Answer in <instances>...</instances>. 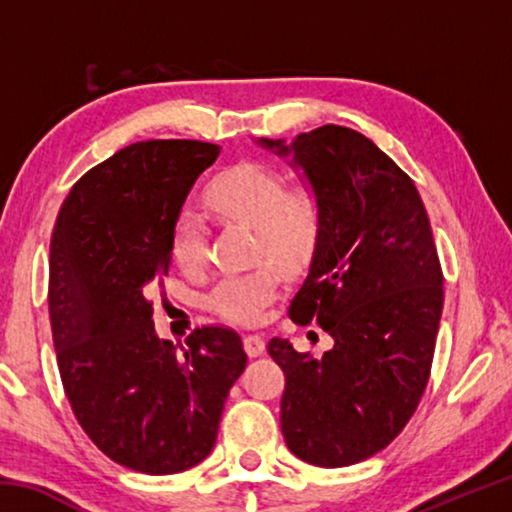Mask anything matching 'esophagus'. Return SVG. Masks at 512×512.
Returning a JSON list of instances; mask_svg holds the SVG:
<instances>
[{
    "instance_id": "obj_1",
    "label": "esophagus",
    "mask_w": 512,
    "mask_h": 512,
    "mask_svg": "<svg viewBox=\"0 0 512 512\" xmlns=\"http://www.w3.org/2000/svg\"><path fill=\"white\" fill-rule=\"evenodd\" d=\"M244 348L250 357H259L264 352V339L262 334H246L244 336Z\"/></svg>"
}]
</instances>
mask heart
I'll return each mask as SVG.
<instances>
[{
	"label": "heart",
	"instance_id": "b5f03b06",
	"mask_svg": "<svg viewBox=\"0 0 512 512\" xmlns=\"http://www.w3.org/2000/svg\"><path fill=\"white\" fill-rule=\"evenodd\" d=\"M207 201L223 221L257 230V253L277 264H296L309 255L320 232V205L314 192H289L287 180L262 164H237L214 180ZM171 253L185 273L203 271L207 264V228L196 212L176 219ZM280 287V271L262 266L257 271L228 275L210 293V307L223 318L255 323Z\"/></svg>",
	"mask_w": 512,
	"mask_h": 512
}]
</instances>
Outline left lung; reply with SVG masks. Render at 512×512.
Returning a JSON list of instances; mask_svg holds the SVG:
<instances>
[{
	"label": "left lung",
	"mask_w": 512,
	"mask_h": 512,
	"mask_svg": "<svg viewBox=\"0 0 512 512\" xmlns=\"http://www.w3.org/2000/svg\"><path fill=\"white\" fill-rule=\"evenodd\" d=\"M257 144L302 171L320 205V232L289 316L318 320L323 357L273 336L282 368L280 422L300 461H366L404 429L427 388L443 314V271L413 180L366 135L343 126Z\"/></svg>",
	"instance_id": "obj_1"
}]
</instances>
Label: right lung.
Masks as SVG:
<instances>
[{
  "label": "right lung",
  "instance_id": "right-lung-1",
  "mask_svg": "<svg viewBox=\"0 0 512 512\" xmlns=\"http://www.w3.org/2000/svg\"><path fill=\"white\" fill-rule=\"evenodd\" d=\"M221 146L137 142L72 187L49 255V318L76 420L112 461L176 474L210 456L246 352L235 329L155 334L149 293L169 273L173 225Z\"/></svg>",
  "mask_w": 512,
  "mask_h": 512
}]
</instances>
